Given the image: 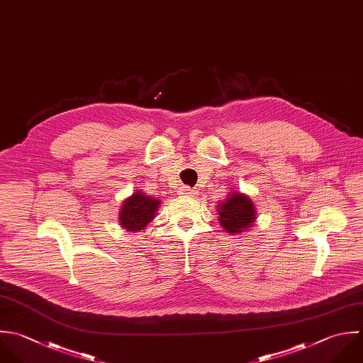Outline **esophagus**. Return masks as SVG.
Returning a JSON list of instances; mask_svg holds the SVG:
<instances>
[{"label": "esophagus", "instance_id": "obj_1", "mask_svg": "<svg viewBox=\"0 0 363 363\" xmlns=\"http://www.w3.org/2000/svg\"><path fill=\"white\" fill-rule=\"evenodd\" d=\"M179 194H181V195H185V196H192V195H195L196 192H195L192 188H189V186H182L181 191H179Z\"/></svg>", "mask_w": 363, "mask_h": 363}]
</instances>
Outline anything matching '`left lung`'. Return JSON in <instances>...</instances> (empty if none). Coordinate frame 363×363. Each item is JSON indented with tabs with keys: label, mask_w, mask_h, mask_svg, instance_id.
I'll list each match as a JSON object with an SVG mask.
<instances>
[{
	"label": "left lung",
	"mask_w": 363,
	"mask_h": 363,
	"mask_svg": "<svg viewBox=\"0 0 363 363\" xmlns=\"http://www.w3.org/2000/svg\"><path fill=\"white\" fill-rule=\"evenodd\" d=\"M255 206L252 201L242 194H230L220 205L219 222L228 233H242L255 222Z\"/></svg>",
	"instance_id": "obj_1"
}]
</instances>
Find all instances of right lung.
Listing matches in <instances>:
<instances>
[{"label":"right lung","mask_w":363,"mask_h":363,"mask_svg":"<svg viewBox=\"0 0 363 363\" xmlns=\"http://www.w3.org/2000/svg\"><path fill=\"white\" fill-rule=\"evenodd\" d=\"M158 205V199L150 198L141 192H135L133 196L124 201L120 212V223L130 232L143 230L154 219Z\"/></svg>","instance_id":"obj_1"}]
</instances>
